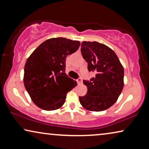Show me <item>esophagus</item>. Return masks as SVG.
<instances>
[{
	"instance_id": "34e87169",
	"label": "esophagus",
	"mask_w": 149,
	"mask_h": 149,
	"mask_svg": "<svg viewBox=\"0 0 149 149\" xmlns=\"http://www.w3.org/2000/svg\"><path fill=\"white\" fill-rule=\"evenodd\" d=\"M77 83H78V84H81L82 83V79L81 78H79L77 80Z\"/></svg>"
}]
</instances>
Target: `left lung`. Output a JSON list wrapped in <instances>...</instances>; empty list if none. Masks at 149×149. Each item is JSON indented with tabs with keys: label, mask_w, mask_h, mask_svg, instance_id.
<instances>
[{
	"label": "left lung",
	"mask_w": 149,
	"mask_h": 149,
	"mask_svg": "<svg viewBox=\"0 0 149 149\" xmlns=\"http://www.w3.org/2000/svg\"><path fill=\"white\" fill-rule=\"evenodd\" d=\"M81 54L88 63L89 72L95 77L83 81L87 87V94L79 97L84 108L101 111L112 106L124 87V68L116 53L105 45L97 42H83Z\"/></svg>",
	"instance_id": "left-lung-1"
}]
</instances>
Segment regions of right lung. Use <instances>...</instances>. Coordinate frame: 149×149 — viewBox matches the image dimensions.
Returning <instances> with one entry per match:
<instances>
[{
	"label": "right lung",
	"instance_id": "obj_1",
	"mask_svg": "<svg viewBox=\"0 0 149 149\" xmlns=\"http://www.w3.org/2000/svg\"><path fill=\"white\" fill-rule=\"evenodd\" d=\"M81 43L64 38L48 39L28 58L23 82L31 100L40 108L56 110L65 102L66 94L77 85L65 73L66 58Z\"/></svg>",
	"mask_w": 149,
	"mask_h": 149
}]
</instances>
